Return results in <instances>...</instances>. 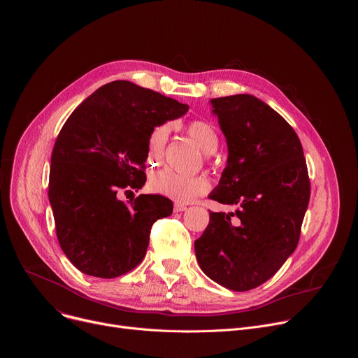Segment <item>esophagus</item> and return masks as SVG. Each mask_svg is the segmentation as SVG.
Returning a JSON list of instances; mask_svg holds the SVG:
<instances>
[{
  "label": "esophagus",
  "instance_id": "34e87169",
  "mask_svg": "<svg viewBox=\"0 0 358 358\" xmlns=\"http://www.w3.org/2000/svg\"><path fill=\"white\" fill-rule=\"evenodd\" d=\"M185 210H187V206H184V203H181V202H176L174 203V211L176 213H182Z\"/></svg>",
  "mask_w": 358,
  "mask_h": 358
}]
</instances>
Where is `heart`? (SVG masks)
I'll list each match as a JSON object with an SVG mask.
<instances>
[{"instance_id": "heart-1", "label": "heart", "mask_w": 358, "mask_h": 358, "mask_svg": "<svg viewBox=\"0 0 358 358\" xmlns=\"http://www.w3.org/2000/svg\"><path fill=\"white\" fill-rule=\"evenodd\" d=\"M170 131L171 129L167 123L159 124L150 131L145 152L147 162L150 164H157L163 160ZM187 133L206 155H213L220 145L217 129L207 120H192L187 126ZM148 187L152 192L177 202H189L199 195L207 194L211 188V182L203 176L189 177L178 174L170 169H164L150 177Z\"/></svg>"}]
</instances>
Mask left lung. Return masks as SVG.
<instances>
[{"instance_id": "1", "label": "left lung", "mask_w": 358, "mask_h": 358, "mask_svg": "<svg viewBox=\"0 0 358 358\" xmlns=\"http://www.w3.org/2000/svg\"><path fill=\"white\" fill-rule=\"evenodd\" d=\"M211 105L228 160L210 198L238 210L210 211L207 229L194 242L195 257L214 282L245 292L271 279L294 252L310 181L297 134L265 101L234 94Z\"/></svg>"}]
</instances>
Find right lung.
Wrapping results in <instances>:
<instances>
[{"label":"right lung","mask_w":358,"mask_h":358,"mask_svg":"<svg viewBox=\"0 0 358 358\" xmlns=\"http://www.w3.org/2000/svg\"><path fill=\"white\" fill-rule=\"evenodd\" d=\"M187 112L171 97L115 80L65 122L50 157L49 202L59 245L82 273L112 279L143 261L152 224L171 215L173 202L140 194L126 203L119 192L144 185L150 131Z\"/></svg>","instance_id":"obj_1"}]
</instances>
